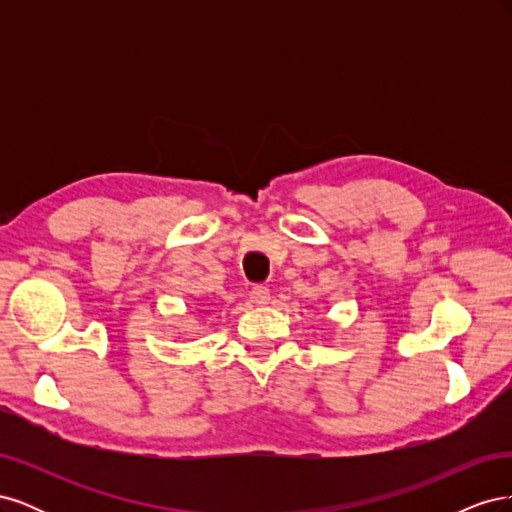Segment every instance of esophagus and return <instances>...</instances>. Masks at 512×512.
<instances>
[{"mask_svg":"<svg viewBox=\"0 0 512 512\" xmlns=\"http://www.w3.org/2000/svg\"><path fill=\"white\" fill-rule=\"evenodd\" d=\"M250 299H252V303H254V305H258V307H265V305H269V301H271L269 288H265V286H254V288H252V292H250Z\"/></svg>","mask_w":512,"mask_h":512,"instance_id":"esophagus-1","label":"esophagus"}]
</instances>
